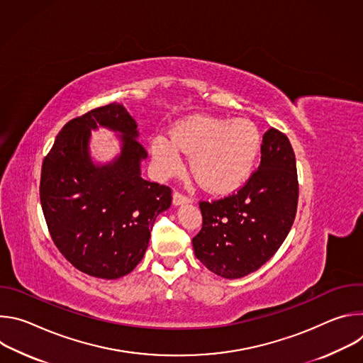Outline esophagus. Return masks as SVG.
<instances>
[{
  "instance_id": "1",
  "label": "esophagus",
  "mask_w": 363,
  "mask_h": 363,
  "mask_svg": "<svg viewBox=\"0 0 363 363\" xmlns=\"http://www.w3.org/2000/svg\"><path fill=\"white\" fill-rule=\"evenodd\" d=\"M172 201H174V205H181V203H188L192 199L188 195H184L179 191H175L174 195H172Z\"/></svg>"
}]
</instances>
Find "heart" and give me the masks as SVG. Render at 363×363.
Here are the masks:
<instances>
[{"instance_id": "b5f03b06", "label": "heart", "mask_w": 363, "mask_h": 363, "mask_svg": "<svg viewBox=\"0 0 363 363\" xmlns=\"http://www.w3.org/2000/svg\"><path fill=\"white\" fill-rule=\"evenodd\" d=\"M262 147L254 123L195 115L181 122L171 139H152V157L162 177L175 175L182 164L181 153L191 155V172L206 191L224 194L242 185L252 172Z\"/></svg>"}]
</instances>
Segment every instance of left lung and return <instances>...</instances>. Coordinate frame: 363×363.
Instances as JSON below:
<instances>
[{
  "label": "left lung",
  "mask_w": 363,
  "mask_h": 363,
  "mask_svg": "<svg viewBox=\"0 0 363 363\" xmlns=\"http://www.w3.org/2000/svg\"><path fill=\"white\" fill-rule=\"evenodd\" d=\"M296 157L289 138L270 128L262 143V162L237 192L201 201L202 228L194 252L210 272L240 279L260 269L286 240L297 211Z\"/></svg>",
  "instance_id": "1"
}]
</instances>
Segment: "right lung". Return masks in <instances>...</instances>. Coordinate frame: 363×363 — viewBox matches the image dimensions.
Masks as SVG:
<instances>
[{"label": "right lung", "mask_w": 363, "mask_h": 363, "mask_svg": "<svg viewBox=\"0 0 363 363\" xmlns=\"http://www.w3.org/2000/svg\"><path fill=\"white\" fill-rule=\"evenodd\" d=\"M99 125L120 135L121 153L100 166L88 143ZM138 125L121 103L93 109L67 122L41 167L40 201L59 251L77 270L115 280L143 258L157 217L172 202L171 188L140 177L147 152Z\"/></svg>", "instance_id": "add662e5"}]
</instances>
